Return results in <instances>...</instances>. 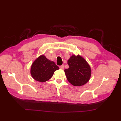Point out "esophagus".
<instances>
[{"mask_svg": "<svg viewBox=\"0 0 121 121\" xmlns=\"http://www.w3.org/2000/svg\"><path fill=\"white\" fill-rule=\"evenodd\" d=\"M59 68H60V69H61V70H63L64 68H65V65H60V66H59Z\"/></svg>", "mask_w": 121, "mask_h": 121, "instance_id": "esophagus-1", "label": "esophagus"}]
</instances>
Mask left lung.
Instances as JSON below:
<instances>
[{
    "mask_svg": "<svg viewBox=\"0 0 121 121\" xmlns=\"http://www.w3.org/2000/svg\"><path fill=\"white\" fill-rule=\"evenodd\" d=\"M69 68L65 72L69 83L74 86H82L91 78V66L83 56L78 55H72L68 60Z\"/></svg>",
    "mask_w": 121,
    "mask_h": 121,
    "instance_id": "obj_1",
    "label": "left lung"
}]
</instances>
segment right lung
Returning <instances> with one entry per match:
<instances>
[{
  "label": "right lung",
  "mask_w": 121,
  "mask_h": 121,
  "mask_svg": "<svg viewBox=\"0 0 121 121\" xmlns=\"http://www.w3.org/2000/svg\"><path fill=\"white\" fill-rule=\"evenodd\" d=\"M59 69L53 61L42 55L36 59L32 64L30 73L35 80L43 83L52 78L54 72Z\"/></svg>",
  "instance_id": "obj_1"
}]
</instances>
